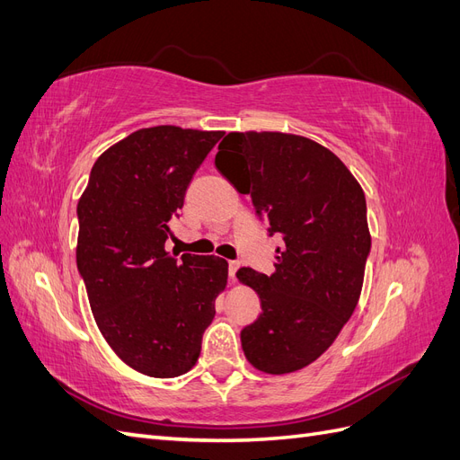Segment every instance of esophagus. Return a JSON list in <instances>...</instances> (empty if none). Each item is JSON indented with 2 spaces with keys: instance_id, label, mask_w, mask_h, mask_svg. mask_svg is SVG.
I'll list each match as a JSON object with an SVG mask.
<instances>
[{
  "instance_id": "esophagus-1",
  "label": "esophagus",
  "mask_w": 460,
  "mask_h": 460,
  "mask_svg": "<svg viewBox=\"0 0 460 460\" xmlns=\"http://www.w3.org/2000/svg\"><path fill=\"white\" fill-rule=\"evenodd\" d=\"M238 269H240V261H230V262H228V276H230V280H234L235 272H238Z\"/></svg>"
}]
</instances>
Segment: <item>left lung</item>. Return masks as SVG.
<instances>
[{
  "instance_id": "left-lung-1",
  "label": "left lung",
  "mask_w": 460,
  "mask_h": 460,
  "mask_svg": "<svg viewBox=\"0 0 460 460\" xmlns=\"http://www.w3.org/2000/svg\"><path fill=\"white\" fill-rule=\"evenodd\" d=\"M215 164L282 240L270 276L235 274L262 309L242 330L243 353L262 372L299 370L328 349L358 303L370 253L365 191L330 149L294 134L230 132Z\"/></svg>"
}]
</instances>
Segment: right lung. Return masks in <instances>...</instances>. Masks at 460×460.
<instances>
[{
	"label": "right lung",
	"mask_w": 460,
	"mask_h": 460,
	"mask_svg": "<svg viewBox=\"0 0 460 460\" xmlns=\"http://www.w3.org/2000/svg\"><path fill=\"white\" fill-rule=\"evenodd\" d=\"M225 132L153 127L95 161L78 201L76 267L103 338L124 363L174 378L198 363L228 262L169 253L193 174Z\"/></svg>",
	"instance_id": "1"
}]
</instances>
